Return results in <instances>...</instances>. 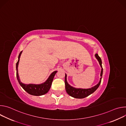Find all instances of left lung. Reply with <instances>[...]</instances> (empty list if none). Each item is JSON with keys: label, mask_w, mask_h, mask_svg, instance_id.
<instances>
[{"label": "left lung", "mask_w": 126, "mask_h": 126, "mask_svg": "<svg viewBox=\"0 0 126 126\" xmlns=\"http://www.w3.org/2000/svg\"><path fill=\"white\" fill-rule=\"evenodd\" d=\"M95 57L96 58L98 59L99 64L101 66V67L102 68L101 70V78L100 82L99 83L95 86L94 87L90 88V89H77L73 87H71L70 85L68 84V83L67 82V75L65 74V89L67 93L68 94H69L70 96L73 97L75 98H78V99H82L84 98L90 94H92L93 92H94L97 88L99 87L101 84V79H102V77L103 75V68L102 66V60L101 58L99 56L98 54H95Z\"/></svg>", "instance_id": "1"}]
</instances>
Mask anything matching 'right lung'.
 Instances as JSON below:
<instances>
[{"label": "right lung", "instance_id": "right-lung-1", "mask_svg": "<svg viewBox=\"0 0 126 126\" xmlns=\"http://www.w3.org/2000/svg\"><path fill=\"white\" fill-rule=\"evenodd\" d=\"M22 51H21L19 53L18 56V60L16 64V77L18 81L20 86L23 88L25 91H26L28 94L34 95V96H41L47 93L51 87L52 81L53 80L55 74L56 73L57 71L53 72V73L49 77L48 79L44 83L41 84H23L20 80L19 78L18 73V65L19 61V58L21 55Z\"/></svg>", "mask_w": 126, "mask_h": 126}]
</instances>
